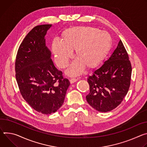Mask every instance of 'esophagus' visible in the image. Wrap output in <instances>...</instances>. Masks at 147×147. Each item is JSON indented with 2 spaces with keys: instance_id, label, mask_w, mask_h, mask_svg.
I'll list each match as a JSON object with an SVG mask.
<instances>
[{
  "instance_id": "esophagus-1",
  "label": "esophagus",
  "mask_w": 147,
  "mask_h": 147,
  "mask_svg": "<svg viewBox=\"0 0 147 147\" xmlns=\"http://www.w3.org/2000/svg\"><path fill=\"white\" fill-rule=\"evenodd\" d=\"M77 80H78V79H75V78H72V79H71L69 80V82H70V83H71V84H72L75 83V82H76Z\"/></svg>"
}]
</instances>
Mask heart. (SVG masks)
Here are the masks:
<instances>
[{
	"label": "heart",
	"mask_w": 147,
	"mask_h": 147,
	"mask_svg": "<svg viewBox=\"0 0 147 147\" xmlns=\"http://www.w3.org/2000/svg\"><path fill=\"white\" fill-rule=\"evenodd\" d=\"M61 40H54L52 53L56 64L64 68L73 55L72 50H75L78 58L66 71L71 76L82 73L85 67H97L107 56L112 42L108 32L89 26H76L65 30L61 34Z\"/></svg>",
	"instance_id": "heart-1"
}]
</instances>
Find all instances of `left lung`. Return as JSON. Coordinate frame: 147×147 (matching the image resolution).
Listing matches in <instances>:
<instances>
[{"instance_id":"left-lung-1","label":"left lung","mask_w":147,"mask_h":147,"mask_svg":"<svg viewBox=\"0 0 147 147\" xmlns=\"http://www.w3.org/2000/svg\"><path fill=\"white\" fill-rule=\"evenodd\" d=\"M132 68L128 55L121 40L111 56L88 78L90 93L88 103L100 112L117 107L127 94Z\"/></svg>"}]
</instances>
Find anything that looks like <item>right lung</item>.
Wrapping results in <instances>:
<instances>
[{"instance_id": "1", "label": "right lung", "mask_w": 147, "mask_h": 147, "mask_svg": "<svg viewBox=\"0 0 147 147\" xmlns=\"http://www.w3.org/2000/svg\"><path fill=\"white\" fill-rule=\"evenodd\" d=\"M51 24L37 26L21 43L15 62L16 78L27 103L38 112L50 115L64 102L70 85L68 79L54 66L45 36Z\"/></svg>"}]
</instances>
